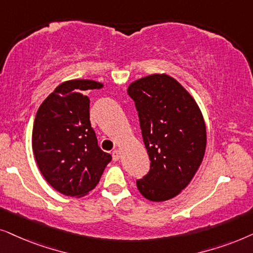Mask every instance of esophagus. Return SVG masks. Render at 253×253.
Segmentation results:
<instances>
[{
	"mask_svg": "<svg viewBox=\"0 0 253 253\" xmlns=\"http://www.w3.org/2000/svg\"><path fill=\"white\" fill-rule=\"evenodd\" d=\"M112 158H113V161H118L120 158V153H119V150H113L112 151Z\"/></svg>",
	"mask_w": 253,
	"mask_h": 253,
	"instance_id": "1",
	"label": "esophagus"
}]
</instances>
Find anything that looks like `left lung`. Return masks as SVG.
Listing matches in <instances>:
<instances>
[{
	"mask_svg": "<svg viewBox=\"0 0 253 253\" xmlns=\"http://www.w3.org/2000/svg\"><path fill=\"white\" fill-rule=\"evenodd\" d=\"M150 170L136 180L150 201L176 197L190 184L206 150V124L193 97L173 77L153 74L129 84Z\"/></svg>",
	"mask_w": 253,
	"mask_h": 253,
	"instance_id": "left-lung-1",
	"label": "left lung"
}]
</instances>
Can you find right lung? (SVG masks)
<instances>
[{
  "instance_id": "obj_1",
  "label": "right lung",
  "mask_w": 253,
  "mask_h": 253,
  "mask_svg": "<svg viewBox=\"0 0 253 253\" xmlns=\"http://www.w3.org/2000/svg\"><path fill=\"white\" fill-rule=\"evenodd\" d=\"M103 83L70 80L55 87L37 112L32 149L40 172L60 193L83 197L96 187L110 154L100 149L90 124V90Z\"/></svg>"
}]
</instances>
